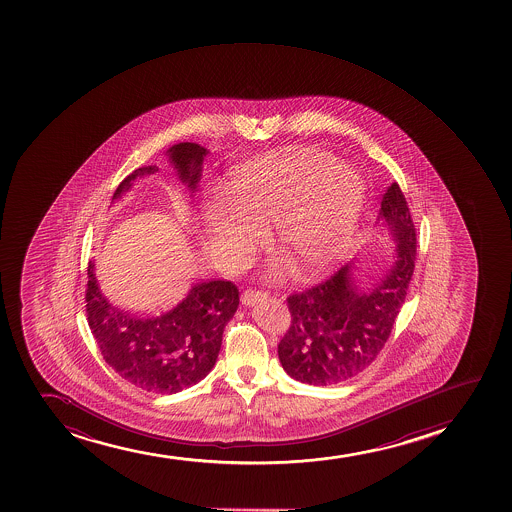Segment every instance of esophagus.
<instances>
[{"label": "esophagus", "mask_w": 512, "mask_h": 512, "mask_svg": "<svg viewBox=\"0 0 512 512\" xmlns=\"http://www.w3.org/2000/svg\"><path fill=\"white\" fill-rule=\"evenodd\" d=\"M265 296H267V291H262V289H247V291L242 294L243 305H255L257 301L265 298Z\"/></svg>", "instance_id": "1"}]
</instances>
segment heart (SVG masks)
<instances>
[{"instance_id": "b5f03b06", "label": "heart", "mask_w": 512, "mask_h": 512, "mask_svg": "<svg viewBox=\"0 0 512 512\" xmlns=\"http://www.w3.org/2000/svg\"><path fill=\"white\" fill-rule=\"evenodd\" d=\"M364 202L351 168L313 148L250 161L230 173L221 202L207 209L214 257L231 269L247 264L276 221V242L301 274L318 277L347 252Z\"/></svg>"}]
</instances>
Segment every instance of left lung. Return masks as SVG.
Wrapping results in <instances>:
<instances>
[{
	"mask_svg": "<svg viewBox=\"0 0 512 512\" xmlns=\"http://www.w3.org/2000/svg\"><path fill=\"white\" fill-rule=\"evenodd\" d=\"M381 216L397 238L398 259L371 289H359L351 265L325 281L289 294L291 325L277 345L284 371L308 385H337L373 364L407 298L417 257V233L407 199L395 182L381 201Z\"/></svg>",
	"mask_w": 512,
	"mask_h": 512,
	"instance_id": "obj_1",
	"label": "left lung"
}]
</instances>
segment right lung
<instances>
[{
	"instance_id": "1",
	"label": "right lung",
	"mask_w": 512,
	"mask_h": 512,
	"mask_svg": "<svg viewBox=\"0 0 512 512\" xmlns=\"http://www.w3.org/2000/svg\"><path fill=\"white\" fill-rule=\"evenodd\" d=\"M168 153L180 180L196 190L206 150L199 144L180 143ZM156 170H134L122 180L112 199H119L134 178ZM238 294L235 282L213 279L196 284L180 305L163 315H127L100 294L90 262L85 308L90 330L110 368L141 390L165 395L196 385L213 369L224 327L240 303Z\"/></svg>"
}]
</instances>
